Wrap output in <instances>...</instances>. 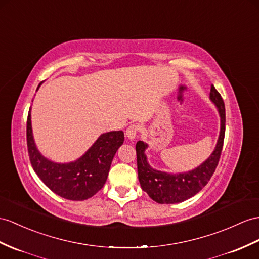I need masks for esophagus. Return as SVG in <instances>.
I'll use <instances>...</instances> for the list:
<instances>
[{
    "instance_id": "esophagus-1",
    "label": "esophagus",
    "mask_w": 259,
    "mask_h": 259,
    "mask_svg": "<svg viewBox=\"0 0 259 259\" xmlns=\"http://www.w3.org/2000/svg\"><path fill=\"white\" fill-rule=\"evenodd\" d=\"M138 132H140V127H138V125L131 124L127 127V130H126V136H127L128 140L133 141L137 137Z\"/></svg>"
}]
</instances>
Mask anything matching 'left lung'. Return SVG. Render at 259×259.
<instances>
[{
  "label": "left lung",
  "mask_w": 259,
  "mask_h": 259,
  "mask_svg": "<svg viewBox=\"0 0 259 259\" xmlns=\"http://www.w3.org/2000/svg\"><path fill=\"white\" fill-rule=\"evenodd\" d=\"M210 100L215 104L221 117L220 135L213 153L199 167L188 172L168 174L151 168L145 155V150L148 147L146 143L138 141L136 144L137 156V171L138 180L143 190L149 197L160 204H174L184 202L190 199L207 184L211 179L220 160L221 151L223 148L225 135V108L223 99L218 90L211 85Z\"/></svg>",
  "instance_id": "left-lung-1"
}]
</instances>
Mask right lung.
<instances>
[{
  "label": "right lung",
  "instance_id": "1",
  "mask_svg": "<svg viewBox=\"0 0 259 259\" xmlns=\"http://www.w3.org/2000/svg\"><path fill=\"white\" fill-rule=\"evenodd\" d=\"M26 135L29 160L34 171L53 192L73 201L89 199L102 189L108 179L113 157L124 142L122 131L109 132L101 135L79 159L57 163L45 158L36 147L31 130L30 110L27 116Z\"/></svg>",
  "mask_w": 259,
  "mask_h": 259
}]
</instances>
